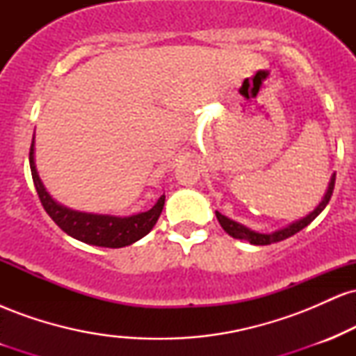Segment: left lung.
I'll use <instances>...</instances> for the list:
<instances>
[{"label":"left lung","instance_id":"left-lung-1","mask_svg":"<svg viewBox=\"0 0 356 356\" xmlns=\"http://www.w3.org/2000/svg\"><path fill=\"white\" fill-rule=\"evenodd\" d=\"M334 177H337V174H333L332 181H330L328 191H326L325 197H323V201L320 202V206H318L316 209H314L313 212H309L306 218L296 220V222H293V224H289L288 227H283V229L275 231V232H269V234H261V232H254V231L248 229V227L241 226L239 222H234V220L226 218V216H222L218 211H216V216H218V220H219L220 226H222V229L226 231L229 236H232V238L248 241V243L256 244V246H268V244L277 243V241L291 238L293 234H296V232H300L301 229H303V227L308 226V224L312 222V220L316 218V216L320 214L323 209H325L326 204H328L330 199H332V194H333V189H334Z\"/></svg>","mask_w":356,"mask_h":356}]
</instances>
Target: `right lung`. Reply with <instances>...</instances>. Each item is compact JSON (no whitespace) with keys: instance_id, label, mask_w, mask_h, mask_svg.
Returning a JSON list of instances; mask_svg holds the SVG:
<instances>
[{"instance_id":"add662e5","label":"right lung","mask_w":356,"mask_h":356,"mask_svg":"<svg viewBox=\"0 0 356 356\" xmlns=\"http://www.w3.org/2000/svg\"><path fill=\"white\" fill-rule=\"evenodd\" d=\"M30 167L31 177H33L35 189L38 192L40 202L47 214L55 220L56 226L61 231L67 232L72 238L81 241V243L93 244L102 248H124L130 246L136 241L142 239L145 234L152 231L157 222L159 216L164 209L165 195H161L159 201L154 204L152 209L140 212V214L129 216V218H115V216H102V214H87L67 209L60 206L50 197L44 191L42 181L35 167V137L30 147Z\"/></svg>"}]
</instances>
